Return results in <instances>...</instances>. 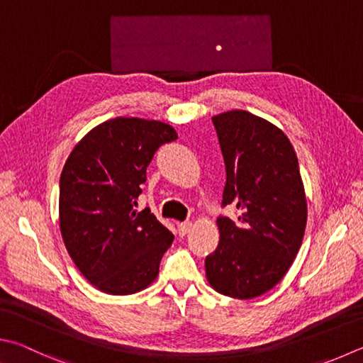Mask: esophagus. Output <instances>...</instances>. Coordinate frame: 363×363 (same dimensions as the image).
<instances>
[{"instance_id": "34e87169", "label": "esophagus", "mask_w": 363, "mask_h": 363, "mask_svg": "<svg viewBox=\"0 0 363 363\" xmlns=\"http://www.w3.org/2000/svg\"><path fill=\"white\" fill-rule=\"evenodd\" d=\"M190 228H192V223L190 222H181L179 225H177V232H179L181 236L187 235L190 232Z\"/></svg>"}]
</instances>
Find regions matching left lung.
Masks as SVG:
<instances>
[{
    "label": "left lung",
    "instance_id": "obj_1",
    "mask_svg": "<svg viewBox=\"0 0 363 363\" xmlns=\"http://www.w3.org/2000/svg\"><path fill=\"white\" fill-rule=\"evenodd\" d=\"M225 162L220 241L206 255V278L219 294L254 298L284 278L298 254L306 227V199L298 160L282 131L247 111L213 117Z\"/></svg>",
    "mask_w": 363,
    "mask_h": 363
}]
</instances>
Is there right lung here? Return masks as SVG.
I'll return each mask as SVG.
<instances>
[{
  "label": "right lung",
  "instance_id": "1",
  "mask_svg": "<svg viewBox=\"0 0 363 363\" xmlns=\"http://www.w3.org/2000/svg\"><path fill=\"white\" fill-rule=\"evenodd\" d=\"M177 140L157 121L116 117L72 149L60 176V230L85 279L111 295L146 289L174 236L146 208L138 213L157 149Z\"/></svg>",
  "mask_w": 363,
  "mask_h": 363
}]
</instances>
